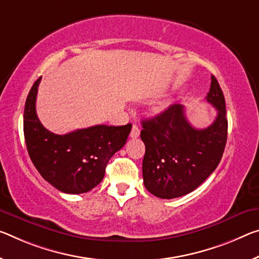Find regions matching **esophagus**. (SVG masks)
Returning <instances> with one entry per match:
<instances>
[{"mask_svg": "<svg viewBox=\"0 0 259 259\" xmlns=\"http://www.w3.org/2000/svg\"><path fill=\"white\" fill-rule=\"evenodd\" d=\"M139 134H141V130L137 125H133V129H131V133H130V137L131 138H137L139 137Z\"/></svg>", "mask_w": 259, "mask_h": 259, "instance_id": "1", "label": "esophagus"}]
</instances>
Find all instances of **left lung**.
Segmentation results:
<instances>
[{
  "label": "left lung",
  "mask_w": 259,
  "mask_h": 259,
  "mask_svg": "<svg viewBox=\"0 0 259 259\" xmlns=\"http://www.w3.org/2000/svg\"><path fill=\"white\" fill-rule=\"evenodd\" d=\"M206 101L218 115L205 129L194 128L179 104L142 122L141 138L145 144L143 179L152 195L163 199L187 195L219 165L227 142L228 122L224 93L213 75Z\"/></svg>",
  "instance_id": "left-lung-1"
}]
</instances>
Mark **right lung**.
Segmentation results:
<instances>
[{"mask_svg": "<svg viewBox=\"0 0 259 259\" xmlns=\"http://www.w3.org/2000/svg\"><path fill=\"white\" fill-rule=\"evenodd\" d=\"M41 77L30 90L24 109V137L28 155L40 175L65 194H83L97 187L115 152L125 144L131 123L93 125L55 135L41 124L35 100Z\"/></svg>", "mask_w": 259, "mask_h": 259, "instance_id": "obj_1", "label": "right lung"}]
</instances>
